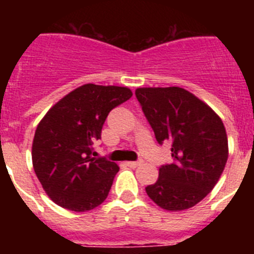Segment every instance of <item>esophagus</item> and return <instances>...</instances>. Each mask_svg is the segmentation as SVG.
<instances>
[{"label": "esophagus", "mask_w": 254, "mask_h": 254, "mask_svg": "<svg viewBox=\"0 0 254 254\" xmlns=\"http://www.w3.org/2000/svg\"><path fill=\"white\" fill-rule=\"evenodd\" d=\"M141 164H142V161H127V163H126V165H127V167H129V168H137V167H140Z\"/></svg>", "instance_id": "esophagus-1"}]
</instances>
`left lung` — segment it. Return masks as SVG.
I'll list each match as a JSON object with an SVG mask.
<instances>
[{
  "label": "left lung",
  "instance_id": "1",
  "mask_svg": "<svg viewBox=\"0 0 254 254\" xmlns=\"http://www.w3.org/2000/svg\"><path fill=\"white\" fill-rule=\"evenodd\" d=\"M136 98L159 143H172L174 163L159 168L146 193L167 211L196 206L216 186L229 156L223 121L205 102L179 86L137 87Z\"/></svg>",
  "mask_w": 254,
  "mask_h": 254
}]
</instances>
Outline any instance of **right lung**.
Wrapping results in <instances>:
<instances>
[{"label": "right lung", "instance_id": "obj_1", "mask_svg": "<svg viewBox=\"0 0 254 254\" xmlns=\"http://www.w3.org/2000/svg\"><path fill=\"white\" fill-rule=\"evenodd\" d=\"M132 96L126 86L85 84L58 100L35 129L31 160L47 196L61 207L85 212L102 205L120 167L93 158L109 112Z\"/></svg>", "mask_w": 254, "mask_h": 254}]
</instances>
